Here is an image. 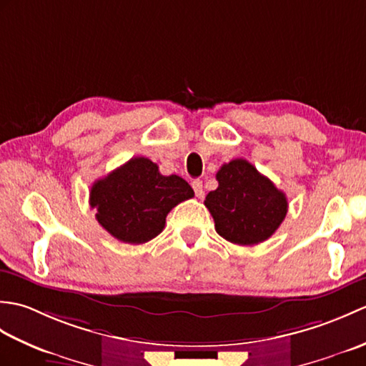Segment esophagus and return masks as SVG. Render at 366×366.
I'll return each instance as SVG.
<instances>
[{
	"instance_id": "esophagus-1",
	"label": "esophagus",
	"mask_w": 366,
	"mask_h": 366,
	"mask_svg": "<svg viewBox=\"0 0 366 366\" xmlns=\"http://www.w3.org/2000/svg\"><path fill=\"white\" fill-rule=\"evenodd\" d=\"M192 187H193V190H195V195L198 198H203L204 187H203V181H201V179H195V181L192 182Z\"/></svg>"
}]
</instances>
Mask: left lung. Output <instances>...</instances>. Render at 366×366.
<instances>
[{"label":"left lung","mask_w":366,"mask_h":366,"mask_svg":"<svg viewBox=\"0 0 366 366\" xmlns=\"http://www.w3.org/2000/svg\"><path fill=\"white\" fill-rule=\"evenodd\" d=\"M219 187L204 204L214 217L215 231L237 245H256L278 229L287 212L286 195L244 159L224 163L217 171Z\"/></svg>","instance_id":"8db88e82"}]
</instances>
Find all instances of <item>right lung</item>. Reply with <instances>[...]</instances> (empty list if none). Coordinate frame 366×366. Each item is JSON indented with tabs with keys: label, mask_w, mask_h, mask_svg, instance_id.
I'll use <instances>...</instances> for the list:
<instances>
[{
	"label": "right lung",
	"mask_w": 366,
	"mask_h": 366,
	"mask_svg": "<svg viewBox=\"0 0 366 366\" xmlns=\"http://www.w3.org/2000/svg\"><path fill=\"white\" fill-rule=\"evenodd\" d=\"M193 195L181 176H163L157 163L134 157L92 184L89 206L114 239L138 245L159 236L171 209Z\"/></svg>",
	"instance_id": "obj_1"
}]
</instances>
